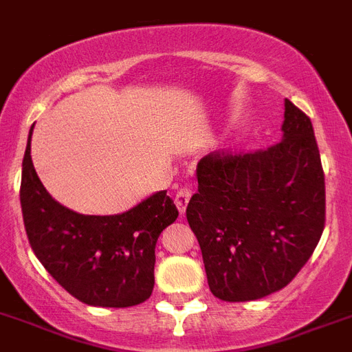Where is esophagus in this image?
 I'll use <instances>...</instances> for the list:
<instances>
[{"label":"esophagus","mask_w":352,"mask_h":352,"mask_svg":"<svg viewBox=\"0 0 352 352\" xmlns=\"http://www.w3.org/2000/svg\"><path fill=\"white\" fill-rule=\"evenodd\" d=\"M190 196H192V190H190V187H182L178 192H176L174 201H176V207H178V210L182 212V214H185V210H187V205H188V201H190Z\"/></svg>","instance_id":"1"}]
</instances>
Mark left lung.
Here are the masks:
<instances>
[{"instance_id":"obj_1","label":"left lung","mask_w":352,"mask_h":352,"mask_svg":"<svg viewBox=\"0 0 352 352\" xmlns=\"http://www.w3.org/2000/svg\"><path fill=\"white\" fill-rule=\"evenodd\" d=\"M196 176L187 219L212 295L257 300L292 283L326 223L324 170L306 113L286 98L283 140L255 153H210Z\"/></svg>"}]
</instances>
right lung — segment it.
Instances as JSON below:
<instances>
[{
    "label": "right lung",
    "mask_w": 352,
    "mask_h": 352,
    "mask_svg": "<svg viewBox=\"0 0 352 352\" xmlns=\"http://www.w3.org/2000/svg\"><path fill=\"white\" fill-rule=\"evenodd\" d=\"M23 158L21 210L26 235L46 272L77 300L97 307H129L155 287L156 241L178 208L160 190L115 216H84L48 194L30 156Z\"/></svg>",
    "instance_id": "obj_1"
}]
</instances>
